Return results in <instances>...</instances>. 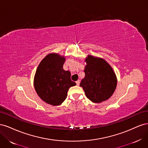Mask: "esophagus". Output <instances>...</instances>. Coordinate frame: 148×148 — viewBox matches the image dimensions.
<instances>
[{
    "mask_svg": "<svg viewBox=\"0 0 148 148\" xmlns=\"http://www.w3.org/2000/svg\"><path fill=\"white\" fill-rule=\"evenodd\" d=\"M76 83H77V86H79V83H80V81H79V80H78V81L76 82Z\"/></svg>",
    "mask_w": 148,
    "mask_h": 148,
    "instance_id": "esophagus-1",
    "label": "esophagus"
}]
</instances>
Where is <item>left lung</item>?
<instances>
[{"instance_id": "1", "label": "left lung", "mask_w": 148, "mask_h": 148, "mask_svg": "<svg viewBox=\"0 0 148 148\" xmlns=\"http://www.w3.org/2000/svg\"><path fill=\"white\" fill-rule=\"evenodd\" d=\"M84 78L79 86L85 95L95 103L105 101L113 95L117 84V79L113 69L108 62L101 57L88 55L84 60Z\"/></svg>"}]
</instances>
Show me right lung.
I'll return each mask as SVG.
<instances>
[{
  "label": "right lung",
  "mask_w": 148,
  "mask_h": 148,
  "mask_svg": "<svg viewBox=\"0 0 148 148\" xmlns=\"http://www.w3.org/2000/svg\"><path fill=\"white\" fill-rule=\"evenodd\" d=\"M65 61V56L49 53L40 62L34 75L36 92L43 101L52 106L62 104L69 88L76 85L70 79V71L63 69Z\"/></svg>",
  "instance_id": "right-lung-1"
}]
</instances>
